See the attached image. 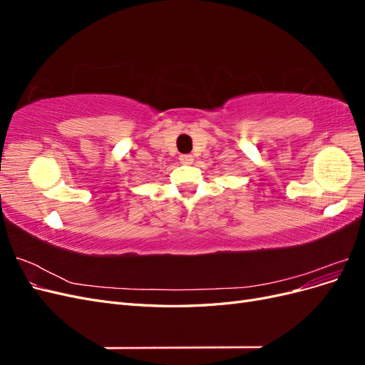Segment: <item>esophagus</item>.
Returning a JSON list of instances; mask_svg holds the SVG:
<instances>
[{
  "label": "esophagus",
  "mask_w": 365,
  "mask_h": 365,
  "mask_svg": "<svg viewBox=\"0 0 365 365\" xmlns=\"http://www.w3.org/2000/svg\"><path fill=\"white\" fill-rule=\"evenodd\" d=\"M180 161H181V164H192L193 157L190 155V153H184V155H180Z\"/></svg>",
  "instance_id": "obj_1"
}]
</instances>
